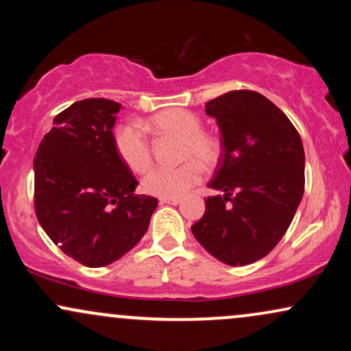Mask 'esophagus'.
<instances>
[{
  "mask_svg": "<svg viewBox=\"0 0 351 351\" xmlns=\"http://www.w3.org/2000/svg\"><path fill=\"white\" fill-rule=\"evenodd\" d=\"M160 203L162 204H180L181 199L180 198H160Z\"/></svg>",
  "mask_w": 351,
  "mask_h": 351,
  "instance_id": "esophagus-1",
  "label": "esophagus"
}]
</instances>
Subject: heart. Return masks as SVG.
<instances>
[{"label": "heart", "instance_id": "1", "mask_svg": "<svg viewBox=\"0 0 351 351\" xmlns=\"http://www.w3.org/2000/svg\"><path fill=\"white\" fill-rule=\"evenodd\" d=\"M145 128L156 135L178 138L180 158L189 162L176 168H155L145 176V193L158 198H180L198 184L204 168L215 167L219 160L221 147L213 135L204 134L203 123L191 112L168 108L152 115ZM114 148L122 163L134 173H145L152 167V150L145 132L135 123H122L114 132ZM197 162H195L194 160Z\"/></svg>", "mask_w": 351, "mask_h": 351}]
</instances>
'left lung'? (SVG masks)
<instances>
[{
    "label": "left lung",
    "instance_id": "left-lung-1",
    "mask_svg": "<svg viewBox=\"0 0 351 351\" xmlns=\"http://www.w3.org/2000/svg\"><path fill=\"white\" fill-rule=\"evenodd\" d=\"M223 142L208 186L206 211L191 226L206 251L228 265L263 259L291 226L305 184V153L287 115L264 95L232 90L206 102Z\"/></svg>",
    "mask_w": 351,
    "mask_h": 351
}]
</instances>
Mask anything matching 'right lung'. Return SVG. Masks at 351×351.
I'll return each mask as SVG.
<instances>
[{
  "instance_id": "right-lung-1",
  "label": "right lung",
  "mask_w": 351,
  "mask_h": 351,
  "mask_svg": "<svg viewBox=\"0 0 351 351\" xmlns=\"http://www.w3.org/2000/svg\"><path fill=\"white\" fill-rule=\"evenodd\" d=\"M122 106L86 99L56 115L34 158V206L44 232L87 267L119 261L147 232L158 199L134 195L138 181L114 148Z\"/></svg>"
}]
</instances>
